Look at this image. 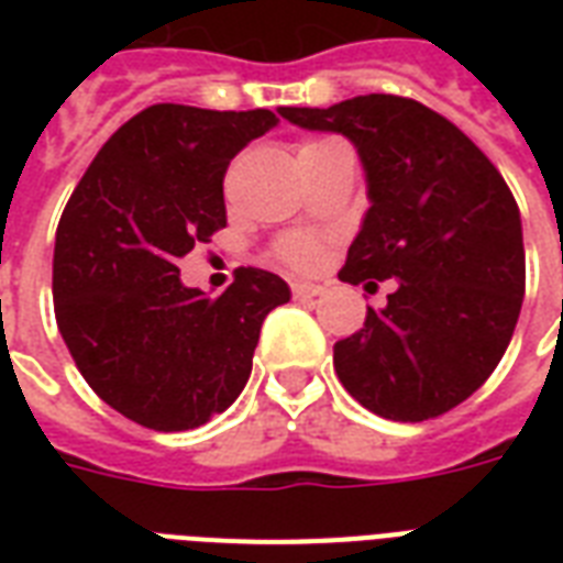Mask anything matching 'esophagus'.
<instances>
[{
  "label": "esophagus",
  "mask_w": 563,
  "mask_h": 563,
  "mask_svg": "<svg viewBox=\"0 0 563 563\" xmlns=\"http://www.w3.org/2000/svg\"><path fill=\"white\" fill-rule=\"evenodd\" d=\"M321 286H316V283H291V295L298 300H309V298H318L321 295Z\"/></svg>",
  "instance_id": "1"
}]
</instances>
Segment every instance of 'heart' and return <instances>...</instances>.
I'll return each instance as SVG.
<instances>
[{
  "mask_svg": "<svg viewBox=\"0 0 563 563\" xmlns=\"http://www.w3.org/2000/svg\"><path fill=\"white\" fill-rule=\"evenodd\" d=\"M335 140H307V143L300 145V157H307V154H321V152H330L335 148ZM277 254H280L283 263L295 265V268H316L318 260H321V247H318L316 239L309 236H289L283 239L280 247H277Z\"/></svg>",
  "mask_w": 563,
  "mask_h": 563,
  "instance_id": "heart-1",
  "label": "heart"
}]
</instances>
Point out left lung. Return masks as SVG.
<instances>
[{"instance_id":"left-lung-1","label":"left lung","mask_w":563,"mask_h":563,"mask_svg":"<svg viewBox=\"0 0 563 563\" xmlns=\"http://www.w3.org/2000/svg\"><path fill=\"white\" fill-rule=\"evenodd\" d=\"M277 113L347 136L360 154L371 207L339 277L397 280L360 333L335 342V374L379 418L444 415L497 368L520 318L526 254L515 195L471 136L420 101L371 92Z\"/></svg>"}]
</instances>
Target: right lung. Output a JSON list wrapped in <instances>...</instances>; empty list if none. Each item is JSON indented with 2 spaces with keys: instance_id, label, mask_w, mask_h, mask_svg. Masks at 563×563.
<instances>
[{
  "instance_id": "1",
  "label": "right lung",
  "mask_w": 563,
  "mask_h": 563,
  "mask_svg": "<svg viewBox=\"0 0 563 563\" xmlns=\"http://www.w3.org/2000/svg\"><path fill=\"white\" fill-rule=\"evenodd\" d=\"M280 119L272 110L152 104L101 145L55 236L57 330L101 400L140 427L184 432L236 400L286 280L239 268L219 298L178 260L228 224L224 172Z\"/></svg>"
}]
</instances>
